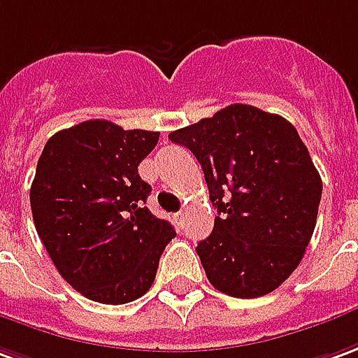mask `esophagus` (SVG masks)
Here are the masks:
<instances>
[{"label": "esophagus", "instance_id": "1", "mask_svg": "<svg viewBox=\"0 0 358 358\" xmlns=\"http://www.w3.org/2000/svg\"><path fill=\"white\" fill-rule=\"evenodd\" d=\"M184 217H186V213H184V211H178V213H174V221L178 222V224H182V222H184Z\"/></svg>", "mask_w": 358, "mask_h": 358}]
</instances>
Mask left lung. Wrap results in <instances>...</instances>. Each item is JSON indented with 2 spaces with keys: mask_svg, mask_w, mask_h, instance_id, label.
<instances>
[{
  "mask_svg": "<svg viewBox=\"0 0 358 358\" xmlns=\"http://www.w3.org/2000/svg\"><path fill=\"white\" fill-rule=\"evenodd\" d=\"M169 139L194 153L217 209L213 232L196 248L209 283L236 299L275 291L301 264L322 199V178L294 126L231 104Z\"/></svg>",
  "mask_w": 358,
  "mask_h": 358,
  "instance_id": "obj_1",
  "label": "left lung"
}]
</instances>
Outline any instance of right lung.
I'll return each mask as SVG.
<instances>
[{"mask_svg": "<svg viewBox=\"0 0 358 358\" xmlns=\"http://www.w3.org/2000/svg\"><path fill=\"white\" fill-rule=\"evenodd\" d=\"M159 131L87 120L44 145L31 186L34 227L54 266L83 296L126 304L151 289L176 232L147 207L137 166Z\"/></svg>", "mask_w": 358, "mask_h": 358, "instance_id": "1", "label": "right lung"}]
</instances>
